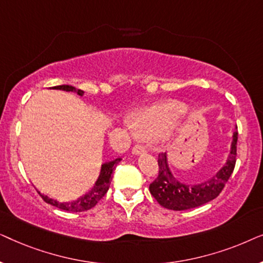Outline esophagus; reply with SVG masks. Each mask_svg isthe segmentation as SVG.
Segmentation results:
<instances>
[{"label": "esophagus", "mask_w": 263, "mask_h": 263, "mask_svg": "<svg viewBox=\"0 0 263 263\" xmlns=\"http://www.w3.org/2000/svg\"><path fill=\"white\" fill-rule=\"evenodd\" d=\"M145 152H146V147L141 146V145H135L132 149V153L134 154V156H138V154H141V153H145Z\"/></svg>", "instance_id": "34e87169"}]
</instances>
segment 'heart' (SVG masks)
Masks as SVG:
<instances>
[{"label": "heart", "mask_w": 263, "mask_h": 263, "mask_svg": "<svg viewBox=\"0 0 263 263\" xmlns=\"http://www.w3.org/2000/svg\"><path fill=\"white\" fill-rule=\"evenodd\" d=\"M182 107L177 103H164L136 110L132 118H125L124 123L132 134L143 138H158L172 127Z\"/></svg>", "instance_id": "b5f03b06"}]
</instances>
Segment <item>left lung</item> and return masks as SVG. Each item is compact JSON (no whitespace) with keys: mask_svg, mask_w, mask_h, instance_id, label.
Instances as JSON below:
<instances>
[{"mask_svg":"<svg viewBox=\"0 0 263 263\" xmlns=\"http://www.w3.org/2000/svg\"><path fill=\"white\" fill-rule=\"evenodd\" d=\"M237 129V127H236ZM237 139L238 133H233L231 148L224 166H221L214 176L200 184H186L177 179L171 172L166 153H161L158 157L159 174L154 182L149 184V192L159 204L172 211H185L195 208L214 200L226 182L232 175L236 165Z\"/></svg>","mask_w":263,"mask_h":263,"instance_id":"1","label":"left lung"}]
</instances>
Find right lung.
<instances>
[{"mask_svg":"<svg viewBox=\"0 0 263 263\" xmlns=\"http://www.w3.org/2000/svg\"><path fill=\"white\" fill-rule=\"evenodd\" d=\"M51 88L62 89V91H67V92H75V93H78L79 96H82L85 93L84 91H81V89H77L75 87H73V86H69V85L55 86V87H51ZM121 160H122L121 158H117V159L109 161V163H104L102 165V168H100L99 177H98V179H97V182L95 183V185H93V188L89 190L87 194H85L84 196L79 197V199H77V200L68 201V202H60V201H57V200L50 199L49 196L44 195V194H42L41 192H38L39 195L42 196V199L44 200L46 203L52 204V206H55L63 211L84 212V211L91 210V208L95 207L96 204L98 203V201L102 199L104 195H105L107 190H109L111 179H112L111 175H112L114 168L116 167V165L120 163Z\"/></svg>","mask_w":263,"mask_h":263,"instance_id":"add662e5","label":"right lung"}]
</instances>
